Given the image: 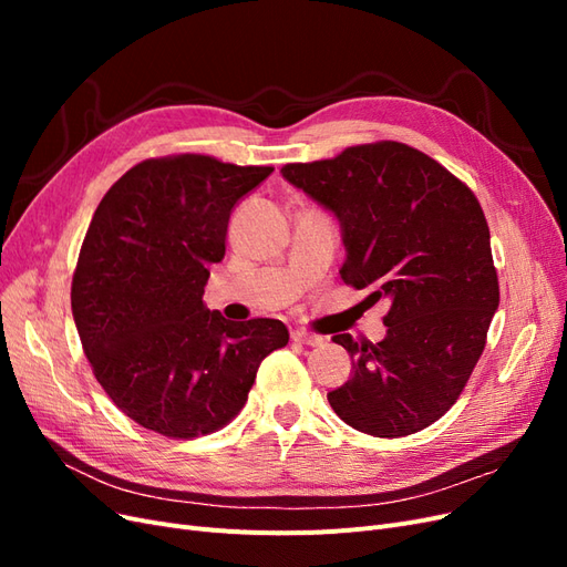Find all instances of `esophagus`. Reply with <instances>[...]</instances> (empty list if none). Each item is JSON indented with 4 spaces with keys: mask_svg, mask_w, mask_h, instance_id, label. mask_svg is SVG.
Returning a JSON list of instances; mask_svg holds the SVG:
<instances>
[{
    "mask_svg": "<svg viewBox=\"0 0 567 567\" xmlns=\"http://www.w3.org/2000/svg\"><path fill=\"white\" fill-rule=\"evenodd\" d=\"M290 338H293L296 342H302V346H310V348H319V346H323V338H321V336L310 333V331H302V329H298V331L290 333Z\"/></svg>",
    "mask_w": 567,
    "mask_h": 567,
    "instance_id": "1",
    "label": "esophagus"
}]
</instances>
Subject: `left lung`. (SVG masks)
I'll use <instances>...</instances> for the list:
<instances>
[{
  "label": "left lung",
  "mask_w": 567,
  "mask_h": 567,
  "mask_svg": "<svg viewBox=\"0 0 567 567\" xmlns=\"http://www.w3.org/2000/svg\"><path fill=\"white\" fill-rule=\"evenodd\" d=\"M281 175L338 217L342 281L390 305L381 342L333 336L352 359V375L329 392V404L373 437L423 431L466 388L499 307L489 227L475 194L400 142L290 163Z\"/></svg>",
  "instance_id": "1"
}]
</instances>
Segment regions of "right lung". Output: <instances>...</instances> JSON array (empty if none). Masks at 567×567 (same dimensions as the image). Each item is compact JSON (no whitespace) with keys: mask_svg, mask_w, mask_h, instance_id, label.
Segmentation results:
<instances>
[{"mask_svg":"<svg viewBox=\"0 0 567 567\" xmlns=\"http://www.w3.org/2000/svg\"><path fill=\"white\" fill-rule=\"evenodd\" d=\"M271 173L182 153L134 165L99 203L73 274V319L96 381L146 431L215 433L288 342L279 319L229 321L203 305L234 205Z\"/></svg>","mask_w":567,"mask_h":567,"instance_id":"obj_1","label":"right lung"}]
</instances>
